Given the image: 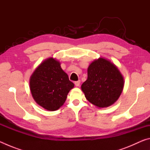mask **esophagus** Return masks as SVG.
Returning <instances> with one entry per match:
<instances>
[{"label":"esophagus","instance_id":"obj_1","mask_svg":"<svg viewBox=\"0 0 150 150\" xmlns=\"http://www.w3.org/2000/svg\"><path fill=\"white\" fill-rule=\"evenodd\" d=\"M80 83H81V81L79 80L77 81H75V85L76 87H79V86L80 85Z\"/></svg>","mask_w":150,"mask_h":150}]
</instances>
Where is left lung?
Wrapping results in <instances>:
<instances>
[{
    "label": "left lung",
    "mask_w": 150,
    "mask_h": 150,
    "mask_svg": "<svg viewBox=\"0 0 150 150\" xmlns=\"http://www.w3.org/2000/svg\"><path fill=\"white\" fill-rule=\"evenodd\" d=\"M87 74V79L81 85V89L91 103L104 108L118 100L122 92L124 79L113 63L99 58L89 65Z\"/></svg>",
    "instance_id": "left-lung-1"
}]
</instances>
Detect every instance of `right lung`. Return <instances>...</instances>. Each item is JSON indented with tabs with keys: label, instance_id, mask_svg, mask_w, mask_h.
I'll return each mask as SVG.
<instances>
[{
	"label": "right lung",
	"instance_id": "1",
	"mask_svg": "<svg viewBox=\"0 0 150 150\" xmlns=\"http://www.w3.org/2000/svg\"><path fill=\"white\" fill-rule=\"evenodd\" d=\"M30 87L35 102L47 110L54 111L63 105L74 84L63 71L59 62L51 57L33 73Z\"/></svg>",
	"mask_w": 150,
	"mask_h": 150
}]
</instances>
